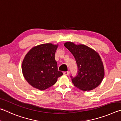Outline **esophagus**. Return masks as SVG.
Segmentation results:
<instances>
[{
  "instance_id": "obj_1",
  "label": "esophagus",
  "mask_w": 121,
  "mask_h": 121,
  "mask_svg": "<svg viewBox=\"0 0 121 121\" xmlns=\"http://www.w3.org/2000/svg\"><path fill=\"white\" fill-rule=\"evenodd\" d=\"M69 71H66V72H64V74H65V75H69Z\"/></svg>"
}]
</instances>
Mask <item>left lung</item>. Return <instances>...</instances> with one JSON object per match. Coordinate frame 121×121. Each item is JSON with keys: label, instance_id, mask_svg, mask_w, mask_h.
Instances as JSON below:
<instances>
[{"label": "left lung", "instance_id": "8db88e82", "mask_svg": "<svg viewBox=\"0 0 121 121\" xmlns=\"http://www.w3.org/2000/svg\"><path fill=\"white\" fill-rule=\"evenodd\" d=\"M64 46L74 57L78 66L75 77L70 76L74 86L83 91L96 88L104 77V68L100 57L89 47L67 42Z\"/></svg>", "mask_w": 121, "mask_h": 121}]
</instances>
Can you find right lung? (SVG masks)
Returning a JSON list of instances; mask_svg holds the SVG:
<instances>
[{
  "instance_id": "right-lung-1",
  "label": "right lung",
  "mask_w": 121,
  "mask_h": 121,
  "mask_svg": "<svg viewBox=\"0 0 121 121\" xmlns=\"http://www.w3.org/2000/svg\"><path fill=\"white\" fill-rule=\"evenodd\" d=\"M58 45L42 44L31 49L22 63V72L25 80L33 87L43 90L56 83L63 75L58 71L55 54Z\"/></svg>"
}]
</instances>
